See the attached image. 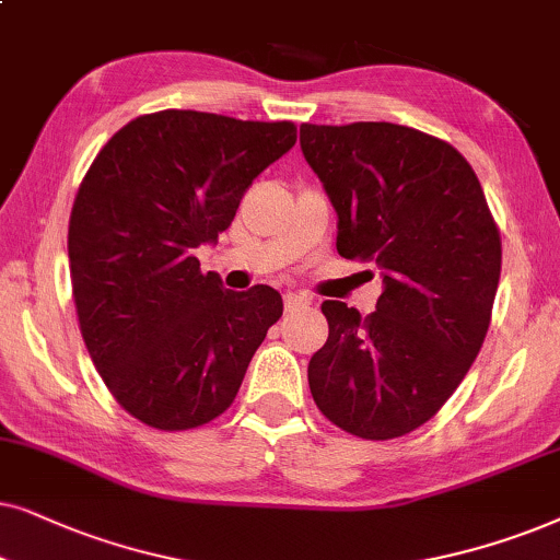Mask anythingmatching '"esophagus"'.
<instances>
[{
    "label": "esophagus",
    "mask_w": 560,
    "mask_h": 560,
    "mask_svg": "<svg viewBox=\"0 0 560 560\" xmlns=\"http://www.w3.org/2000/svg\"><path fill=\"white\" fill-rule=\"evenodd\" d=\"M310 300L304 294H296V292H287L284 294V307L287 310H296V307H302V304H307Z\"/></svg>",
    "instance_id": "obj_1"
}]
</instances>
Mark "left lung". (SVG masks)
<instances>
[{
    "label": "left lung",
    "instance_id": "obj_1",
    "mask_svg": "<svg viewBox=\"0 0 560 560\" xmlns=\"http://www.w3.org/2000/svg\"><path fill=\"white\" fill-rule=\"evenodd\" d=\"M300 143L338 212V253L384 279L366 317L323 302L312 399L350 435L392 441L428 422L479 355L502 271L497 222L468 161L428 132L307 122Z\"/></svg>",
    "mask_w": 560,
    "mask_h": 560
}]
</instances>
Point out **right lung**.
<instances>
[{
  "label": "right lung",
  "instance_id": "obj_1",
  "mask_svg": "<svg viewBox=\"0 0 560 560\" xmlns=\"http://www.w3.org/2000/svg\"><path fill=\"white\" fill-rule=\"evenodd\" d=\"M294 143V122L163 109L89 166L69 220L73 302L102 382L136 420L191 430L233 405L284 302L266 284L230 292L194 250L218 243L253 178Z\"/></svg>",
  "mask_w": 560,
  "mask_h": 560
}]
</instances>
